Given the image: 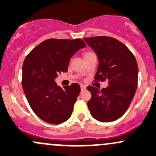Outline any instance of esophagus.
<instances>
[{
    "label": "esophagus",
    "instance_id": "obj_1",
    "mask_svg": "<svg viewBox=\"0 0 156 156\" xmlns=\"http://www.w3.org/2000/svg\"><path fill=\"white\" fill-rule=\"evenodd\" d=\"M80 88H81L82 91H83V90L86 89V87H85V85H80Z\"/></svg>",
    "mask_w": 156,
    "mask_h": 156
}]
</instances>
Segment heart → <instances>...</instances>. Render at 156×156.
I'll return each instance as SVG.
<instances>
[{
  "instance_id": "b5f03b06",
  "label": "heart",
  "mask_w": 156,
  "mask_h": 156,
  "mask_svg": "<svg viewBox=\"0 0 156 156\" xmlns=\"http://www.w3.org/2000/svg\"><path fill=\"white\" fill-rule=\"evenodd\" d=\"M91 53H90V52H88V53H85V55H84V56H88V55L91 54Z\"/></svg>"
}]
</instances>
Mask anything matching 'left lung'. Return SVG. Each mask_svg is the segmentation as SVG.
<instances>
[{
	"label": "left lung",
	"instance_id": "1",
	"mask_svg": "<svg viewBox=\"0 0 156 156\" xmlns=\"http://www.w3.org/2000/svg\"><path fill=\"white\" fill-rule=\"evenodd\" d=\"M93 49L99 65L94 77L108 80L106 88L87 87L91 94L88 107L91 116L100 122L118 120L129 106L138 85V67L132 52L118 40L108 36L85 38Z\"/></svg>",
	"mask_w": 156,
	"mask_h": 156
}]
</instances>
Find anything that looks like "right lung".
<instances>
[{
	"mask_svg": "<svg viewBox=\"0 0 156 156\" xmlns=\"http://www.w3.org/2000/svg\"><path fill=\"white\" fill-rule=\"evenodd\" d=\"M86 45L80 38H51L36 46L25 58L22 67V87L33 111L41 120L59 124L71 118L80 92L78 83L64 88L55 79L68 71L70 59Z\"/></svg>",
	"mask_w": 156,
	"mask_h": 156,
	"instance_id": "obj_1",
	"label": "right lung"
}]
</instances>
